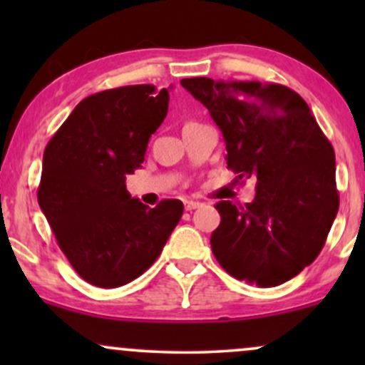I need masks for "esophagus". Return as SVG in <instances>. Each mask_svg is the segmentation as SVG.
Instances as JSON below:
<instances>
[{
  "label": "esophagus",
  "mask_w": 365,
  "mask_h": 365,
  "mask_svg": "<svg viewBox=\"0 0 365 365\" xmlns=\"http://www.w3.org/2000/svg\"><path fill=\"white\" fill-rule=\"evenodd\" d=\"M202 206V202H199V200H185V209L187 211H192V209H197Z\"/></svg>",
  "instance_id": "34e87169"
}]
</instances>
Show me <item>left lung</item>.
<instances>
[{
	"label": "left lung",
	"instance_id": "left-lung-1",
	"mask_svg": "<svg viewBox=\"0 0 365 365\" xmlns=\"http://www.w3.org/2000/svg\"><path fill=\"white\" fill-rule=\"evenodd\" d=\"M226 142V165L255 178L252 202L216 204L211 249L221 267L257 287H278L324 247L336 217V163L311 108L282 83L183 78Z\"/></svg>",
	"mask_w": 365,
	"mask_h": 365
}]
</instances>
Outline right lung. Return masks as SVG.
<instances>
[{
    "label": "right lung",
    "mask_w": 365,
    "mask_h": 365,
    "mask_svg": "<svg viewBox=\"0 0 365 365\" xmlns=\"http://www.w3.org/2000/svg\"><path fill=\"white\" fill-rule=\"evenodd\" d=\"M170 94L150 83L96 92L75 106L44 149L37 202L82 279L116 288L148 271L183 215L178 199L150 209L125 178L144 163Z\"/></svg>",
    "instance_id": "add662e5"
}]
</instances>
